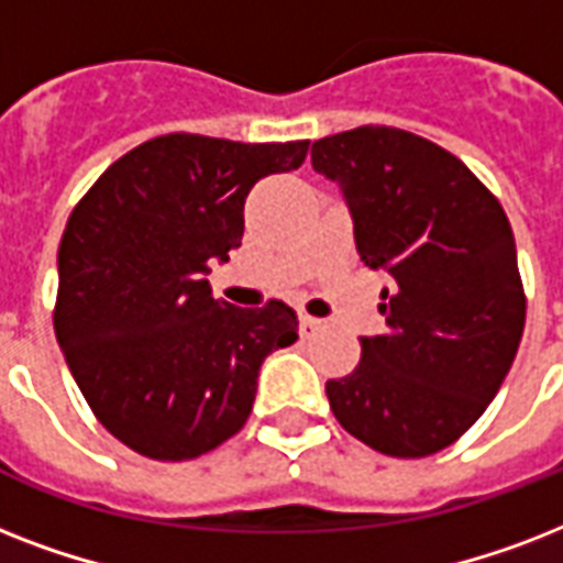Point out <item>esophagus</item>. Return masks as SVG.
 I'll list each match as a JSON object with an SVG mask.
<instances>
[{
    "label": "esophagus",
    "instance_id": "1",
    "mask_svg": "<svg viewBox=\"0 0 563 563\" xmlns=\"http://www.w3.org/2000/svg\"><path fill=\"white\" fill-rule=\"evenodd\" d=\"M324 330V321H318V318L312 316H300V335L303 339H312L316 333H321Z\"/></svg>",
    "mask_w": 563,
    "mask_h": 563
}]
</instances>
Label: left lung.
<instances>
[{"label":"left lung","instance_id":"8db88e82","mask_svg":"<svg viewBox=\"0 0 563 563\" xmlns=\"http://www.w3.org/2000/svg\"><path fill=\"white\" fill-rule=\"evenodd\" d=\"M335 180L362 263L385 272L383 335L327 383L335 420L394 459H423L467 432L497 397L526 324L506 210L455 154L388 125L312 143Z\"/></svg>","mask_w":563,"mask_h":563}]
</instances>
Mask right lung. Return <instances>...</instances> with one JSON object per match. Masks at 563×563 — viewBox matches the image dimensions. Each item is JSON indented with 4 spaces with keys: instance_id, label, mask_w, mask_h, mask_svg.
Here are the masks:
<instances>
[{
    "instance_id": "right-lung-1",
    "label": "right lung",
    "mask_w": 563,
    "mask_h": 563,
    "mask_svg": "<svg viewBox=\"0 0 563 563\" xmlns=\"http://www.w3.org/2000/svg\"><path fill=\"white\" fill-rule=\"evenodd\" d=\"M309 140L166 134L119 157L75 203L57 247L55 335L101 427L187 462L245 427L268 353L298 342L283 300L212 298V260L242 245L256 180L298 169Z\"/></svg>"
}]
</instances>
